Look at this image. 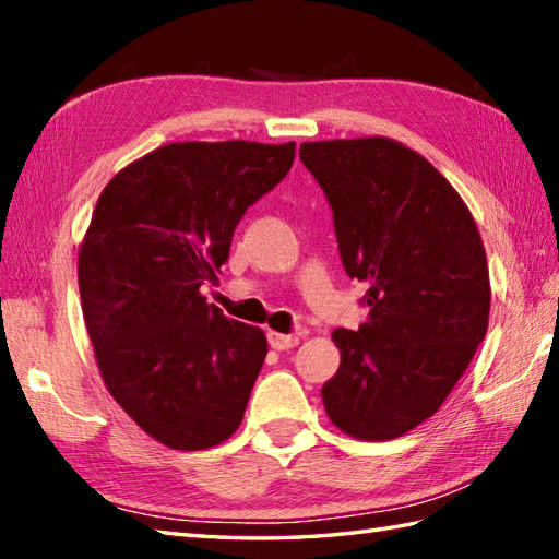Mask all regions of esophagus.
<instances>
[{
	"mask_svg": "<svg viewBox=\"0 0 559 559\" xmlns=\"http://www.w3.org/2000/svg\"><path fill=\"white\" fill-rule=\"evenodd\" d=\"M300 343V338L295 334H278V331H269V346L276 350H288L295 348Z\"/></svg>",
	"mask_w": 559,
	"mask_h": 559,
	"instance_id": "esophagus-1",
	"label": "esophagus"
}]
</instances>
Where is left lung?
Wrapping results in <instances>:
<instances>
[{
	"label": "left lung",
	"mask_w": 559,
	"mask_h": 559,
	"mask_svg": "<svg viewBox=\"0 0 559 559\" xmlns=\"http://www.w3.org/2000/svg\"><path fill=\"white\" fill-rule=\"evenodd\" d=\"M300 160L334 211L343 269L367 286V322L331 334L324 408L346 435L386 442L439 411L485 338V247L456 189L399 141H312Z\"/></svg>",
	"instance_id": "left-lung-1"
}]
</instances>
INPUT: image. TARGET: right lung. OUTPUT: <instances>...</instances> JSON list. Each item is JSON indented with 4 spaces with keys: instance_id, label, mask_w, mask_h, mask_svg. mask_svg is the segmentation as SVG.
I'll use <instances>...</instances> for the list:
<instances>
[{
    "instance_id": "1",
    "label": "right lung",
    "mask_w": 559,
    "mask_h": 559,
    "mask_svg": "<svg viewBox=\"0 0 559 559\" xmlns=\"http://www.w3.org/2000/svg\"><path fill=\"white\" fill-rule=\"evenodd\" d=\"M293 158V141L168 144L117 173L93 211L79 249L93 353L112 399L165 447H216L242 423L266 336L209 305L201 286Z\"/></svg>"
}]
</instances>
